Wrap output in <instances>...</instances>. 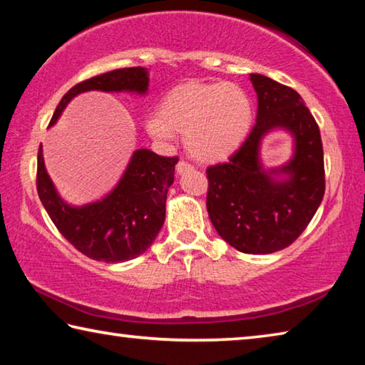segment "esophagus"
<instances>
[{
	"mask_svg": "<svg viewBox=\"0 0 365 365\" xmlns=\"http://www.w3.org/2000/svg\"><path fill=\"white\" fill-rule=\"evenodd\" d=\"M191 169H193V164H190L188 160H185V159L178 160V164H177V172H178V174H183V172L191 170Z\"/></svg>",
	"mask_w": 365,
	"mask_h": 365,
	"instance_id": "1",
	"label": "esophagus"
}]
</instances>
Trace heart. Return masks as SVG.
Returning <instances> with one entry per match:
<instances>
[{
  "mask_svg": "<svg viewBox=\"0 0 365 365\" xmlns=\"http://www.w3.org/2000/svg\"><path fill=\"white\" fill-rule=\"evenodd\" d=\"M252 122L248 93L235 83H187L160 103L148 130L159 140L185 135L188 153L201 160L225 158L242 143Z\"/></svg>",
  "mask_w": 365,
  "mask_h": 365,
  "instance_id": "1",
  "label": "heart"
}]
</instances>
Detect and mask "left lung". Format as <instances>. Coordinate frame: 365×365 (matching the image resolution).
Returning <instances> with one entry per match:
<instances>
[{
    "label": "left lung",
    "instance_id": "8db88e82",
    "mask_svg": "<svg viewBox=\"0 0 365 365\" xmlns=\"http://www.w3.org/2000/svg\"><path fill=\"white\" fill-rule=\"evenodd\" d=\"M257 93L255 127L227 163L209 165L207 214L217 233L246 255H269L292 245L312 220L325 193L324 148L316 119L293 88L251 73ZM274 126L295 135L290 178L274 182L258 164V143Z\"/></svg>",
    "mask_w": 365,
    "mask_h": 365
}]
</instances>
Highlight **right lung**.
<instances>
[{"label": "right lung", "mask_w": 365, "mask_h": 365, "mask_svg": "<svg viewBox=\"0 0 365 365\" xmlns=\"http://www.w3.org/2000/svg\"><path fill=\"white\" fill-rule=\"evenodd\" d=\"M143 67H123L73 85L59 101L51 117L54 123L66 104L82 91H138L148 88ZM178 158L158 156L138 150L119 185L103 201L83 207H71L58 196L46 174L38 148L36 191L49 219L59 233L86 257L103 262L130 261L150 248L165 219V200L174 183Z\"/></svg>", "instance_id": "right-lung-1"}]
</instances>
